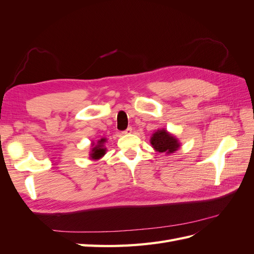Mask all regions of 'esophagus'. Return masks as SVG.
I'll list each match as a JSON object with an SVG mask.
<instances>
[{
  "label": "esophagus",
  "instance_id": "34e87169",
  "mask_svg": "<svg viewBox=\"0 0 254 254\" xmlns=\"http://www.w3.org/2000/svg\"><path fill=\"white\" fill-rule=\"evenodd\" d=\"M132 132V127L131 126H129L126 130H125V131L124 132H123V133H125V134H130V133H131Z\"/></svg>",
  "mask_w": 254,
  "mask_h": 254
}]
</instances>
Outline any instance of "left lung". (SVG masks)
Instances as JSON below:
<instances>
[{"instance_id":"left-lung-1","label":"left lung","mask_w":254,"mask_h":254,"mask_svg":"<svg viewBox=\"0 0 254 254\" xmlns=\"http://www.w3.org/2000/svg\"><path fill=\"white\" fill-rule=\"evenodd\" d=\"M150 144L156 151L173 153L180 147V143L177 137L167 132L165 129H160L150 137Z\"/></svg>"}]
</instances>
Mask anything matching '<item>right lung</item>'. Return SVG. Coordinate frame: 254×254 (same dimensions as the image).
Listing matches in <instances>:
<instances>
[{
  "mask_svg": "<svg viewBox=\"0 0 254 254\" xmlns=\"http://www.w3.org/2000/svg\"><path fill=\"white\" fill-rule=\"evenodd\" d=\"M105 142H106V139H102L97 142L96 145H94V144L92 145V146H94V147L91 149V152H90V157L92 160H98V159H101L103 156H105V153H106V148L104 147Z\"/></svg>",
  "mask_w": 254,
  "mask_h": 254,
  "instance_id": "add662e5",
  "label": "right lung"
}]
</instances>
